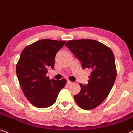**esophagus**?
<instances>
[{
	"label": "esophagus",
	"instance_id": "1",
	"mask_svg": "<svg viewBox=\"0 0 133 133\" xmlns=\"http://www.w3.org/2000/svg\"><path fill=\"white\" fill-rule=\"evenodd\" d=\"M72 82L71 81H69V80H67V84H72Z\"/></svg>",
	"mask_w": 133,
	"mask_h": 133
}]
</instances>
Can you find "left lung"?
I'll list each match as a JSON object with an SVG mask.
<instances>
[{
    "mask_svg": "<svg viewBox=\"0 0 133 133\" xmlns=\"http://www.w3.org/2000/svg\"><path fill=\"white\" fill-rule=\"evenodd\" d=\"M65 46L81 61L82 68L92 71L87 85L79 84L81 91L75 101L84 110H92L109 95L116 77L115 56L109 47L94 39L67 41Z\"/></svg>",
    "mask_w": 133,
    "mask_h": 133,
    "instance_id": "left-lung-1",
    "label": "left lung"
}]
</instances>
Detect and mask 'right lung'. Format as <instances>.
<instances>
[{"label": "right lung", "instance_id": "right-lung-1", "mask_svg": "<svg viewBox=\"0 0 133 133\" xmlns=\"http://www.w3.org/2000/svg\"><path fill=\"white\" fill-rule=\"evenodd\" d=\"M65 41L41 39L21 52L16 73L24 95L35 107L44 108L53 105L66 84V79L56 81L46 76L49 68L54 69L56 54Z\"/></svg>", "mask_w": 133, "mask_h": 133}]
</instances>
